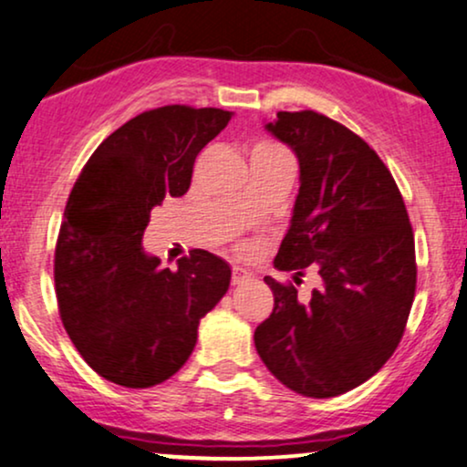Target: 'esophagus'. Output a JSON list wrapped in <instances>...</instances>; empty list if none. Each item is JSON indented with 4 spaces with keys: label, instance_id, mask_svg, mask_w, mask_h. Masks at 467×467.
I'll return each instance as SVG.
<instances>
[{
    "label": "esophagus",
    "instance_id": "34e87169",
    "mask_svg": "<svg viewBox=\"0 0 467 467\" xmlns=\"http://www.w3.org/2000/svg\"><path fill=\"white\" fill-rule=\"evenodd\" d=\"M245 280H250V271L239 267V265H233V285H244Z\"/></svg>",
    "mask_w": 467,
    "mask_h": 467
}]
</instances>
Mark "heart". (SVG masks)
Wrapping results in <instances>:
<instances>
[{"label":"heart","mask_w":467,"mask_h":467,"mask_svg":"<svg viewBox=\"0 0 467 467\" xmlns=\"http://www.w3.org/2000/svg\"><path fill=\"white\" fill-rule=\"evenodd\" d=\"M254 150H282V149H277L274 144H258Z\"/></svg>","instance_id":"obj_1"}]
</instances>
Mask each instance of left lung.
Wrapping results in <instances>:
<instances>
[{"mask_svg": "<svg viewBox=\"0 0 467 467\" xmlns=\"http://www.w3.org/2000/svg\"><path fill=\"white\" fill-rule=\"evenodd\" d=\"M267 131L299 159L293 220L274 265L321 275L308 302L265 275L274 312L254 332L265 366L297 394L338 397L370 379L403 338L416 293L414 230L390 170L332 118L277 111Z\"/></svg>", "mask_w": 467, "mask_h": 467, "instance_id": "1", "label": "left lung"}]
</instances>
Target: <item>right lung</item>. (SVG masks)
I'll list each match as a JSON object with an SVG mask.
<instances>
[{"instance_id": "1", "label": "right lung", "mask_w": 467, "mask_h": 467, "mask_svg": "<svg viewBox=\"0 0 467 467\" xmlns=\"http://www.w3.org/2000/svg\"><path fill=\"white\" fill-rule=\"evenodd\" d=\"M230 116L190 105L144 111L101 141L70 192L53 258L57 308L81 358L118 386L170 379L228 291L220 256L192 250L170 269L141 237L155 206L190 190L198 152Z\"/></svg>"}]
</instances>
